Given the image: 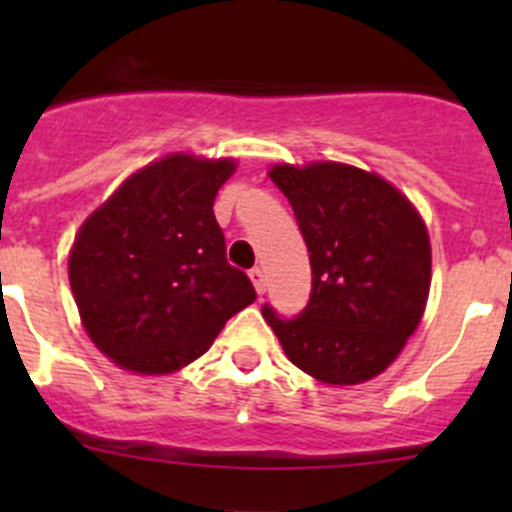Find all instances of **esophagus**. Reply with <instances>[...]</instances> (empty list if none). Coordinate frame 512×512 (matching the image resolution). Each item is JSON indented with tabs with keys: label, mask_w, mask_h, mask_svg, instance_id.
<instances>
[{
	"label": "esophagus",
	"mask_w": 512,
	"mask_h": 512,
	"mask_svg": "<svg viewBox=\"0 0 512 512\" xmlns=\"http://www.w3.org/2000/svg\"><path fill=\"white\" fill-rule=\"evenodd\" d=\"M250 280H252V285H255V292H257V294H265L267 280H265V272H262L260 267H255V270H250Z\"/></svg>",
	"instance_id": "1"
}]
</instances>
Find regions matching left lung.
<instances>
[{
	"mask_svg": "<svg viewBox=\"0 0 512 512\" xmlns=\"http://www.w3.org/2000/svg\"><path fill=\"white\" fill-rule=\"evenodd\" d=\"M285 193L309 250L312 294L294 319L262 317L287 359L322 384L374 379L404 349L431 287V242L406 195L381 175L344 163H280Z\"/></svg>",
	"mask_w": 512,
	"mask_h": 512,
	"instance_id": "left-lung-1",
	"label": "left lung"
}]
</instances>
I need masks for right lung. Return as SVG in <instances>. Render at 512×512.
<instances>
[{"label": "right lung", "instance_id": "1", "mask_svg": "<svg viewBox=\"0 0 512 512\" xmlns=\"http://www.w3.org/2000/svg\"><path fill=\"white\" fill-rule=\"evenodd\" d=\"M235 160L173 153L81 225L69 282L91 342L118 366L170 374L203 356L255 287L225 257L213 203Z\"/></svg>", "mask_w": 512, "mask_h": 512}]
</instances>
